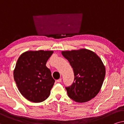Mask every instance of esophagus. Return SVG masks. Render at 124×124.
I'll return each instance as SVG.
<instances>
[{
  "label": "esophagus",
  "mask_w": 124,
  "mask_h": 124,
  "mask_svg": "<svg viewBox=\"0 0 124 124\" xmlns=\"http://www.w3.org/2000/svg\"><path fill=\"white\" fill-rule=\"evenodd\" d=\"M57 82H58V83H61V82H62V79L61 78H59V79H58V80H57Z\"/></svg>",
  "instance_id": "obj_1"
}]
</instances>
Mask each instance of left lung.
Segmentation results:
<instances>
[{"instance_id":"left-lung-1","label":"left lung","mask_w":124,"mask_h":124,"mask_svg":"<svg viewBox=\"0 0 124 124\" xmlns=\"http://www.w3.org/2000/svg\"><path fill=\"white\" fill-rule=\"evenodd\" d=\"M73 69L74 83L66 87L69 97L78 103H85L98 95L103 85L105 68L101 59L88 49L62 51Z\"/></svg>"}]
</instances>
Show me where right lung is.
Returning a JSON list of instances; mask_svg holds the SVG:
<instances>
[{"mask_svg":"<svg viewBox=\"0 0 124 124\" xmlns=\"http://www.w3.org/2000/svg\"><path fill=\"white\" fill-rule=\"evenodd\" d=\"M53 51H27L17 59L14 80L21 95L29 101L40 103L49 96L55 80L46 66Z\"/></svg>","mask_w":124,"mask_h":124,"instance_id":"add662e5","label":"right lung"}]
</instances>
